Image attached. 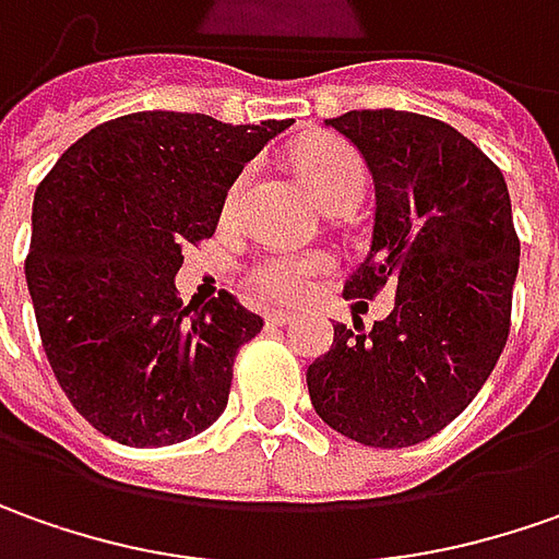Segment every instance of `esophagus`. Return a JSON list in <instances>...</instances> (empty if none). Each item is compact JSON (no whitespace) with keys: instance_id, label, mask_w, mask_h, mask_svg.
<instances>
[{"instance_id":"1","label":"esophagus","mask_w":559,"mask_h":559,"mask_svg":"<svg viewBox=\"0 0 559 559\" xmlns=\"http://www.w3.org/2000/svg\"><path fill=\"white\" fill-rule=\"evenodd\" d=\"M269 324H275V328H284V324H290V321H294V312H287V309H272V312H269Z\"/></svg>"}]
</instances>
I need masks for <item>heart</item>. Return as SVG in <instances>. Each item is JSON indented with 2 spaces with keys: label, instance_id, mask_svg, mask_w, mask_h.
I'll use <instances>...</instances> for the list:
<instances>
[{
  "label": "heart",
  "instance_id": "b5f03b06",
  "mask_svg": "<svg viewBox=\"0 0 559 559\" xmlns=\"http://www.w3.org/2000/svg\"><path fill=\"white\" fill-rule=\"evenodd\" d=\"M297 166L302 173V179L309 185L312 198L321 206L337 201H358L361 191H365V164L356 151L349 145H343L337 139H316L309 145H302L297 151ZM247 176H241L231 194H228V210L238 203L243 191ZM328 257L321 253H294V250H275V253H265L250 278L260 287L265 297L275 299H297L302 294H309L312 281L318 275L328 272Z\"/></svg>",
  "mask_w": 559,
  "mask_h": 559
}]
</instances>
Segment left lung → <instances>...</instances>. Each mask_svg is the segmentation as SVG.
Segmentation results:
<instances>
[{
	"mask_svg": "<svg viewBox=\"0 0 559 559\" xmlns=\"http://www.w3.org/2000/svg\"><path fill=\"white\" fill-rule=\"evenodd\" d=\"M374 179L368 257L343 297L395 294L365 331L334 324L306 371L318 417L371 449H405L449 427L489 380L510 331L520 269L508 182L454 126L408 110L324 120Z\"/></svg>",
	"mask_w": 559,
	"mask_h": 559,
	"instance_id": "left-lung-1",
	"label": "left lung"
}]
</instances>
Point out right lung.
Segmentation results:
<instances>
[{
    "label": "right lung",
    "mask_w": 559,
    "mask_h": 559,
    "mask_svg": "<svg viewBox=\"0 0 559 559\" xmlns=\"http://www.w3.org/2000/svg\"><path fill=\"white\" fill-rule=\"evenodd\" d=\"M290 120L231 126L139 110L70 145L33 198L27 287L73 408L132 449L203 433L262 318L222 290L176 297L182 247L213 238L228 188Z\"/></svg>",
    "instance_id": "add662e5"
}]
</instances>
